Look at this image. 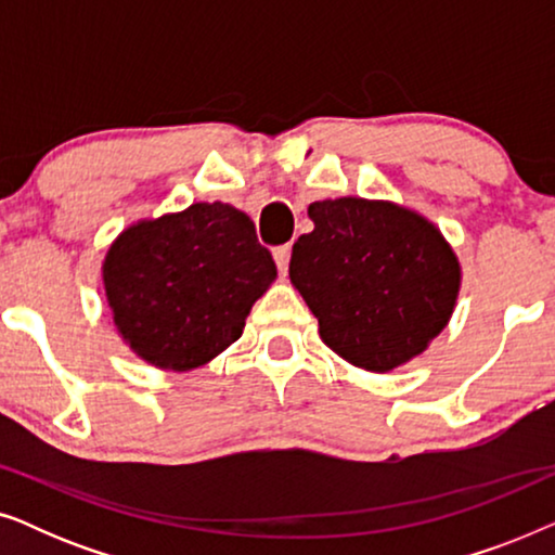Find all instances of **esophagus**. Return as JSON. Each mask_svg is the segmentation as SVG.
Masks as SVG:
<instances>
[{
  "instance_id": "obj_1",
  "label": "esophagus",
  "mask_w": 555,
  "mask_h": 555,
  "mask_svg": "<svg viewBox=\"0 0 555 555\" xmlns=\"http://www.w3.org/2000/svg\"><path fill=\"white\" fill-rule=\"evenodd\" d=\"M291 253H293L291 245H280L272 249V257H275L280 272H287V264H291Z\"/></svg>"
}]
</instances>
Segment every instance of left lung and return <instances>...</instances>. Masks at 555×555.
Listing matches in <instances>:
<instances>
[{
    "label": "left lung",
    "instance_id": "obj_1",
    "mask_svg": "<svg viewBox=\"0 0 555 555\" xmlns=\"http://www.w3.org/2000/svg\"><path fill=\"white\" fill-rule=\"evenodd\" d=\"M315 230L293 245L291 280L323 344L366 371L420 356L450 321L457 257L435 224L389 202H313Z\"/></svg>",
    "mask_w": 555,
    "mask_h": 555
}]
</instances>
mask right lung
Listing matches in <instances>:
<instances>
[{"label": "right lung", "mask_w": 555, "mask_h": 555, "mask_svg": "<svg viewBox=\"0 0 555 555\" xmlns=\"http://www.w3.org/2000/svg\"><path fill=\"white\" fill-rule=\"evenodd\" d=\"M275 275L253 219L222 202L128 227L103 262L120 336L141 359L173 371L234 344Z\"/></svg>", "instance_id": "right-lung-1"}]
</instances>
